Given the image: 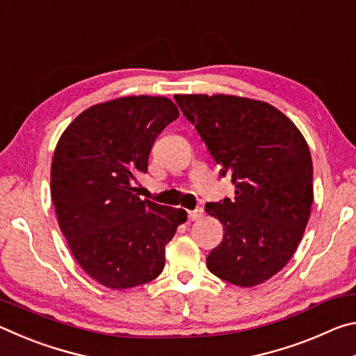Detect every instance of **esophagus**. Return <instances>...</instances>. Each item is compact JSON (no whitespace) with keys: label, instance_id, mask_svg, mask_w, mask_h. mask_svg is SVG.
<instances>
[{"label":"esophagus","instance_id":"34e87169","mask_svg":"<svg viewBox=\"0 0 356 356\" xmlns=\"http://www.w3.org/2000/svg\"><path fill=\"white\" fill-rule=\"evenodd\" d=\"M202 215H204V210L202 209L190 210V212H188V220L190 221H197V220L202 218Z\"/></svg>","mask_w":356,"mask_h":356}]
</instances>
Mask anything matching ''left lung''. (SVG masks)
<instances>
[{
  "instance_id": "1",
  "label": "left lung",
  "mask_w": 356,
  "mask_h": 356,
  "mask_svg": "<svg viewBox=\"0 0 356 356\" xmlns=\"http://www.w3.org/2000/svg\"><path fill=\"white\" fill-rule=\"evenodd\" d=\"M236 197L206 204L222 225L207 268L240 287L262 284L291 261L308 225L312 160L305 136L267 102L227 94L174 95Z\"/></svg>"
}]
</instances>
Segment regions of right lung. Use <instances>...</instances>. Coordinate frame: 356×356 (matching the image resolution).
Here are the masks:
<instances>
[{"mask_svg": "<svg viewBox=\"0 0 356 356\" xmlns=\"http://www.w3.org/2000/svg\"><path fill=\"white\" fill-rule=\"evenodd\" d=\"M179 118L161 95H129L89 106L63 131L51 160L56 218L83 272L114 291L155 280L165 246L186 212L140 200L136 176L168 124Z\"/></svg>", "mask_w": 356, "mask_h": 356, "instance_id": "1", "label": "right lung"}]
</instances>
